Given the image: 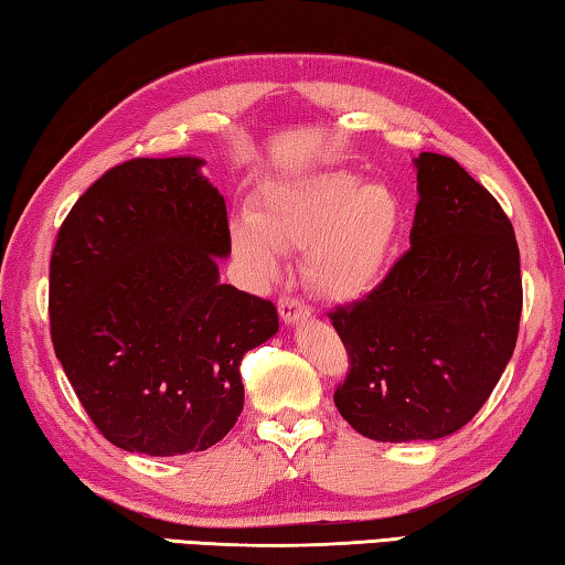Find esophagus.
<instances>
[{"label":"esophagus","mask_w":565,"mask_h":565,"mask_svg":"<svg viewBox=\"0 0 565 565\" xmlns=\"http://www.w3.org/2000/svg\"><path fill=\"white\" fill-rule=\"evenodd\" d=\"M277 310H280V318L288 322V326H295V322L310 318L312 312L308 302L300 298H292V295H282V298L277 300Z\"/></svg>","instance_id":"34e87169"}]
</instances>
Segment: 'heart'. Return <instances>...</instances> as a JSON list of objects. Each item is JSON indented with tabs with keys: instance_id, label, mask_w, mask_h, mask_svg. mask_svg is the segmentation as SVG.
Wrapping results in <instances>:
<instances>
[{
	"instance_id": "heart-1",
	"label": "heart",
	"mask_w": 565,
	"mask_h": 565,
	"mask_svg": "<svg viewBox=\"0 0 565 565\" xmlns=\"http://www.w3.org/2000/svg\"><path fill=\"white\" fill-rule=\"evenodd\" d=\"M401 222L403 205L387 184L330 170L263 190L253 217L233 222V247L260 277L275 275L280 249L302 247L305 285L343 302L377 280Z\"/></svg>"
}]
</instances>
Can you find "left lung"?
Segmentation results:
<instances>
[{"label":"left lung","instance_id":"1","mask_svg":"<svg viewBox=\"0 0 565 565\" xmlns=\"http://www.w3.org/2000/svg\"><path fill=\"white\" fill-rule=\"evenodd\" d=\"M411 249L363 300L330 312L348 350L335 405L360 436L436 440L483 408L513 355L521 253L498 200L446 154L420 152Z\"/></svg>","mask_w":565,"mask_h":565}]
</instances>
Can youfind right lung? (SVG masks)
Here are the masks:
<instances>
[{
  "label": "right lung",
  "mask_w": 565,
  "mask_h": 565,
  "mask_svg": "<svg viewBox=\"0 0 565 565\" xmlns=\"http://www.w3.org/2000/svg\"><path fill=\"white\" fill-rule=\"evenodd\" d=\"M198 157H135L64 217L50 263L52 345L109 443L207 450L243 413L239 363L277 332L270 300L220 282L227 207Z\"/></svg>",
  "instance_id": "add662e5"
}]
</instances>
